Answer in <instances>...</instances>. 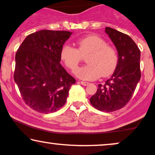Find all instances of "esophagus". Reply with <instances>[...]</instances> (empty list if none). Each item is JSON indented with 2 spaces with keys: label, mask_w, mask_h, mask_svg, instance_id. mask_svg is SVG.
Listing matches in <instances>:
<instances>
[{
  "label": "esophagus",
  "mask_w": 155,
  "mask_h": 155,
  "mask_svg": "<svg viewBox=\"0 0 155 155\" xmlns=\"http://www.w3.org/2000/svg\"><path fill=\"white\" fill-rule=\"evenodd\" d=\"M81 85H84V86H86V85H89V83H87V82H83V81H81Z\"/></svg>",
  "instance_id": "1"
}]
</instances>
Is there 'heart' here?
I'll use <instances>...</instances> for the list:
<instances>
[{"label": "heart", "mask_w": 155, "mask_h": 155, "mask_svg": "<svg viewBox=\"0 0 155 155\" xmlns=\"http://www.w3.org/2000/svg\"><path fill=\"white\" fill-rule=\"evenodd\" d=\"M78 49L64 45L60 57L69 70L74 72L78 64L86 57L87 65L78 68L75 74L84 81H94L101 75L108 77L114 73L118 65L117 51L106 40L98 35L91 34L78 39Z\"/></svg>", "instance_id": "heart-1"}]
</instances>
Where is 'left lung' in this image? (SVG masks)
I'll return each instance as SVG.
<instances>
[{"label":"left lung","mask_w":155,"mask_h":155,"mask_svg":"<svg viewBox=\"0 0 155 155\" xmlns=\"http://www.w3.org/2000/svg\"><path fill=\"white\" fill-rule=\"evenodd\" d=\"M106 33L118 51V65L104 85L99 84L90 102L96 109L108 113L121 109L132 97L141 78V52L127 34L110 27H106Z\"/></svg>","instance_id":"obj_1"}]
</instances>
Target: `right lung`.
<instances>
[{
	"label": "right lung",
	"instance_id": "add662e5",
	"mask_svg": "<svg viewBox=\"0 0 155 155\" xmlns=\"http://www.w3.org/2000/svg\"><path fill=\"white\" fill-rule=\"evenodd\" d=\"M71 34L41 30L27 36L17 50L13 78L23 100L36 111L49 114L60 110L75 83L60 63L61 49Z\"/></svg>",
	"mask_w": 155,
	"mask_h": 155
}]
</instances>
